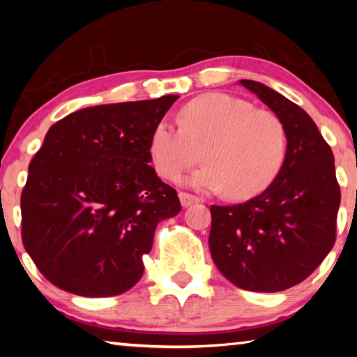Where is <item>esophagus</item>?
I'll use <instances>...</instances> for the list:
<instances>
[{"label": "esophagus", "mask_w": 357, "mask_h": 357, "mask_svg": "<svg viewBox=\"0 0 357 357\" xmlns=\"http://www.w3.org/2000/svg\"><path fill=\"white\" fill-rule=\"evenodd\" d=\"M179 200H181V204H183V208H189L192 206V204H195L200 202V198L192 195V193H187V192H181L179 193Z\"/></svg>", "instance_id": "1"}]
</instances>
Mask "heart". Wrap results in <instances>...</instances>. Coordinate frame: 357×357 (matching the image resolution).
Instances as JSON below:
<instances>
[{
    "label": "heart",
    "instance_id": "1",
    "mask_svg": "<svg viewBox=\"0 0 357 357\" xmlns=\"http://www.w3.org/2000/svg\"><path fill=\"white\" fill-rule=\"evenodd\" d=\"M197 149L206 162L181 178L195 189L223 190L234 200L261 193L279 176L288 138L277 114L255 110L250 102L223 93L202 94L181 112V128L162 119L149 137V154L162 178L173 179L195 164Z\"/></svg>",
    "mask_w": 357,
    "mask_h": 357
}]
</instances>
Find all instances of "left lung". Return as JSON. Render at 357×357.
<instances>
[{"instance_id": "1", "label": "left lung", "mask_w": 357, "mask_h": 357, "mask_svg": "<svg viewBox=\"0 0 357 357\" xmlns=\"http://www.w3.org/2000/svg\"><path fill=\"white\" fill-rule=\"evenodd\" d=\"M285 126L287 159L273 184L244 203L211 206L209 250L238 288L275 293L305 280L335 243L340 187L334 154L299 105L253 80H239Z\"/></svg>"}]
</instances>
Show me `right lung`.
<instances>
[{
  "instance_id": "add662e5",
  "label": "right lung",
  "mask_w": 357,
  "mask_h": 357,
  "mask_svg": "<svg viewBox=\"0 0 357 357\" xmlns=\"http://www.w3.org/2000/svg\"><path fill=\"white\" fill-rule=\"evenodd\" d=\"M179 96L82 108L48 129L22 192V239L53 285L84 298L128 291L157 225L181 211L149 162V137Z\"/></svg>"
}]
</instances>
